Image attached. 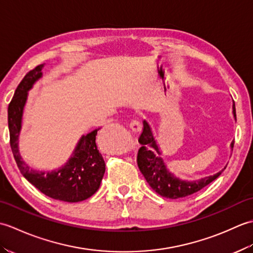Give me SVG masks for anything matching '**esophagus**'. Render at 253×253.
<instances>
[{
    "label": "esophagus",
    "instance_id": "esophagus-1",
    "mask_svg": "<svg viewBox=\"0 0 253 253\" xmlns=\"http://www.w3.org/2000/svg\"><path fill=\"white\" fill-rule=\"evenodd\" d=\"M129 127H130V129H131L132 131H136V132H138V131H140V130H141L142 125H141L140 121H138V120H132V121L130 122V124H129Z\"/></svg>",
    "mask_w": 253,
    "mask_h": 253
}]
</instances>
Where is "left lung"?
Listing matches in <instances>:
<instances>
[{"label":"left lung","mask_w":253,"mask_h":253,"mask_svg":"<svg viewBox=\"0 0 253 253\" xmlns=\"http://www.w3.org/2000/svg\"><path fill=\"white\" fill-rule=\"evenodd\" d=\"M233 109L234 116L236 117L235 104ZM138 141L141 144L137 155L138 168L152 189L162 197L179 199L193 195L211 184L222 174V171H219L215 175L197 181H184L176 178L168 170L163 159L160 157L161 152L159 147L147 122H143L142 132L139 136ZM232 148H234V142L232 143Z\"/></svg>","instance_id":"left-lung-1"}]
</instances>
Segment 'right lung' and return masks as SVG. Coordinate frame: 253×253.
<instances>
[{"label": "right lung", "instance_id": "obj_1", "mask_svg": "<svg viewBox=\"0 0 253 253\" xmlns=\"http://www.w3.org/2000/svg\"><path fill=\"white\" fill-rule=\"evenodd\" d=\"M43 64L38 65L19 83L12 101L8 104L7 122L9 129V144L20 173L31 185L45 196L65 202H79L90 198L99 189L105 173V162L96 147L98 129L84 136L75 150L74 157L58 170L37 171L29 169L21 160L17 140L20 131L21 115L28 91L36 80L41 77Z\"/></svg>", "mask_w": 253, "mask_h": 253}]
</instances>
